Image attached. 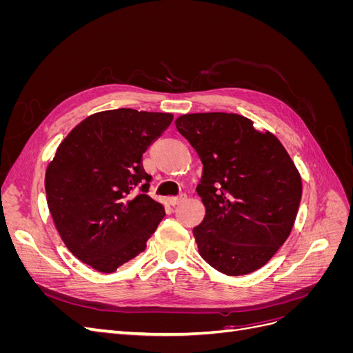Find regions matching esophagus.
Instances as JSON below:
<instances>
[{
    "label": "esophagus",
    "mask_w": 353,
    "mask_h": 353,
    "mask_svg": "<svg viewBox=\"0 0 353 353\" xmlns=\"http://www.w3.org/2000/svg\"><path fill=\"white\" fill-rule=\"evenodd\" d=\"M184 199H185V196H183V194L176 196V197H170V199H169V203H170V205H172V206H176V205H179V203L183 201Z\"/></svg>",
    "instance_id": "esophagus-1"
}]
</instances>
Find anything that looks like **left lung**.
Returning a JSON list of instances; mask_svg holds the SVG:
<instances>
[{"mask_svg":"<svg viewBox=\"0 0 353 353\" xmlns=\"http://www.w3.org/2000/svg\"><path fill=\"white\" fill-rule=\"evenodd\" d=\"M203 163L197 193L206 215L193 230L199 253L225 275L268 262L290 236L302 178L279 138L236 113H191L175 121Z\"/></svg>","mask_w":353,"mask_h":353,"instance_id":"1","label":"left lung"}]
</instances>
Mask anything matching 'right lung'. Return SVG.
Returning a JSON list of instances; mask_svg holds the SVG:
<instances>
[{"mask_svg": "<svg viewBox=\"0 0 353 353\" xmlns=\"http://www.w3.org/2000/svg\"><path fill=\"white\" fill-rule=\"evenodd\" d=\"M174 114L116 109L88 116L47 166L46 193L66 248L100 272H114L145 249L165 209L147 194L143 154Z\"/></svg>", "mask_w": 353, "mask_h": 353, "instance_id": "obj_1", "label": "right lung"}]
</instances>
